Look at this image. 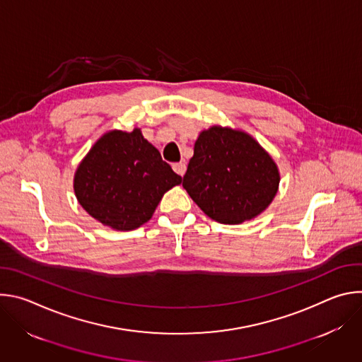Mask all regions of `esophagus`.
<instances>
[{
  "mask_svg": "<svg viewBox=\"0 0 362 362\" xmlns=\"http://www.w3.org/2000/svg\"><path fill=\"white\" fill-rule=\"evenodd\" d=\"M172 168H173V170H175L179 176H183V175L186 173V165H185V163H182V162H179V163H173V165H172Z\"/></svg>",
  "mask_w": 362,
  "mask_h": 362,
  "instance_id": "obj_1",
  "label": "esophagus"
}]
</instances>
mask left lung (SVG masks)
Instances as JSON below:
<instances>
[{"instance_id": "8db88e82", "label": "left lung", "mask_w": 362, "mask_h": 362, "mask_svg": "<svg viewBox=\"0 0 362 362\" xmlns=\"http://www.w3.org/2000/svg\"><path fill=\"white\" fill-rule=\"evenodd\" d=\"M281 182L271 154L249 133L222 126L202 130L183 187L211 219L239 225L259 216Z\"/></svg>"}]
</instances>
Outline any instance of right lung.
Returning <instances> with one entry per match:
<instances>
[{
	"mask_svg": "<svg viewBox=\"0 0 362 362\" xmlns=\"http://www.w3.org/2000/svg\"><path fill=\"white\" fill-rule=\"evenodd\" d=\"M180 183L134 127L103 134L77 166L73 187L91 218L115 230H133L150 221L163 194Z\"/></svg>",
	"mask_w": 362,
	"mask_h": 362,
	"instance_id": "obj_1",
	"label": "right lung"
}]
</instances>
